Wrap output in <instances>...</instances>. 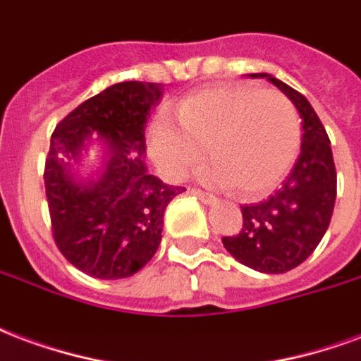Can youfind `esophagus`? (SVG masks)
Returning a JSON list of instances; mask_svg holds the SVG:
<instances>
[{
	"mask_svg": "<svg viewBox=\"0 0 361 361\" xmlns=\"http://www.w3.org/2000/svg\"><path fill=\"white\" fill-rule=\"evenodd\" d=\"M189 193L195 195V197H197V199H199L201 202H204V204H216V202H218V199H216V197L204 193V191H199V189H189Z\"/></svg>",
	"mask_w": 361,
	"mask_h": 361,
	"instance_id": "1",
	"label": "esophagus"
}]
</instances>
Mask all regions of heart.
<instances>
[{
    "instance_id": "1",
    "label": "heart",
    "mask_w": 361,
    "mask_h": 361,
    "mask_svg": "<svg viewBox=\"0 0 361 361\" xmlns=\"http://www.w3.org/2000/svg\"><path fill=\"white\" fill-rule=\"evenodd\" d=\"M178 122L159 116L149 145L162 172L181 180L210 151L201 180L216 189L266 195L285 180L302 145L300 118L287 99L255 85L208 87L183 99Z\"/></svg>"
}]
</instances>
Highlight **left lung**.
Here are the masks:
<instances>
[{"label":"left lung","mask_w":361,"mask_h":361,"mask_svg":"<svg viewBox=\"0 0 361 361\" xmlns=\"http://www.w3.org/2000/svg\"><path fill=\"white\" fill-rule=\"evenodd\" d=\"M287 95L300 114L302 145L283 188L258 204L243 208V229L221 243L237 262L262 274H285L308 258L329 228L337 172L329 135L308 99L271 74L258 72Z\"/></svg>","instance_id":"1"}]
</instances>
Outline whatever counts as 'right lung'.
<instances>
[{"mask_svg":"<svg viewBox=\"0 0 361 361\" xmlns=\"http://www.w3.org/2000/svg\"><path fill=\"white\" fill-rule=\"evenodd\" d=\"M162 92V84L120 82L76 106L53 132L44 172L53 237L87 276L137 274L162 241L168 202L185 191L145 164L147 116ZM93 145L99 162L85 173Z\"/></svg>","mask_w":361,"mask_h":361,"instance_id":"add662e5","label":"right lung"}]
</instances>
